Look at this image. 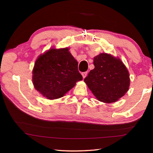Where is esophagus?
<instances>
[{"label":"esophagus","mask_w":153,"mask_h":153,"mask_svg":"<svg viewBox=\"0 0 153 153\" xmlns=\"http://www.w3.org/2000/svg\"><path fill=\"white\" fill-rule=\"evenodd\" d=\"M87 74H88L87 71H86V72H82V76H83V77H84V78H85V77H86Z\"/></svg>","instance_id":"esophagus-1"}]
</instances>
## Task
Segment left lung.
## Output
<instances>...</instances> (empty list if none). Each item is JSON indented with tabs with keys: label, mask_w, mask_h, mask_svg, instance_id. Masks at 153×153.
I'll return each mask as SVG.
<instances>
[{
	"label": "left lung",
	"mask_w": 153,
	"mask_h": 153,
	"mask_svg": "<svg viewBox=\"0 0 153 153\" xmlns=\"http://www.w3.org/2000/svg\"><path fill=\"white\" fill-rule=\"evenodd\" d=\"M94 69L84 79L98 100L115 102L128 91L130 79L129 71L119 57L100 53L94 57Z\"/></svg>",
	"instance_id": "obj_1"
}]
</instances>
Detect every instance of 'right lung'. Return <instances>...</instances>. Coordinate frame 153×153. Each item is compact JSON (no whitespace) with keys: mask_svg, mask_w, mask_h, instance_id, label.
Wrapping results in <instances>:
<instances>
[{"mask_svg":"<svg viewBox=\"0 0 153 153\" xmlns=\"http://www.w3.org/2000/svg\"><path fill=\"white\" fill-rule=\"evenodd\" d=\"M69 48H51L36 60L32 70L33 86L49 100L63 97L82 80L78 63Z\"/></svg>","mask_w":153,"mask_h":153,"instance_id":"add662e5","label":"right lung"}]
</instances>
